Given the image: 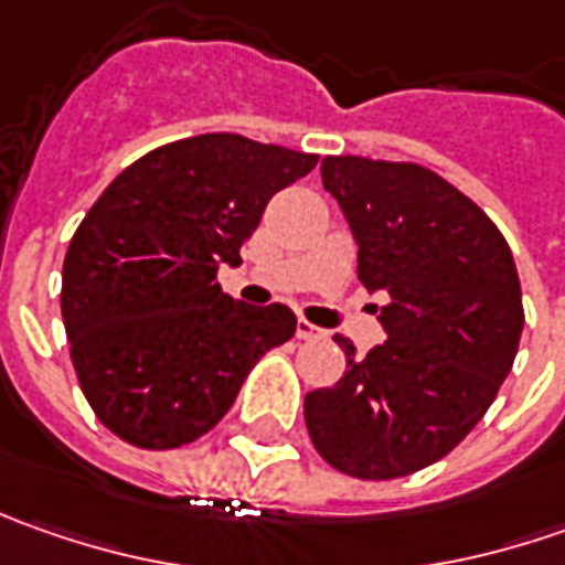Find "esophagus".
I'll use <instances>...</instances> for the list:
<instances>
[{"label":"esophagus","mask_w":565,"mask_h":565,"mask_svg":"<svg viewBox=\"0 0 565 565\" xmlns=\"http://www.w3.org/2000/svg\"><path fill=\"white\" fill-rule=\"evenodd\" d=\"M295 337L298 339H323L327 337V330H320V327L308 323V320H298V327H295Z\"/></svg>","instance_id":"34e87169"}]
</instances>
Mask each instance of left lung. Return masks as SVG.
Masks as SVG:
<instances>
[{
	"instance_id": "obj_1",
	"label": "left lung",
	"mask_w": 565,
	"mask_h": 565,
	"mask_svg": "<svg viewBox=\"0 0 565 565\" xmlns=\"http://www.w3.org/2000/svg\"><path fill=\"white\" fill-rule=\"evenodd\" d=\"M323 188L359 245V279L386 292V342L305 396L317 452L339 471L390 481L444 459L484 418L525 327L512 250L488 213L415 163L327 157Z\"/></svg>"
}]
</instances>
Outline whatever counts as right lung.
<instances>
[{"label":"right lung","instance_id":"right-lung-1","mask_svg":"<svg viewBox=\"0 0 565 565\" xmlns=\"http://www.w3.org/2000/svg\"><path fill=\"white\" fill-rule=\"evenodd\" d=\"M315 153L242 135L150 150L113 179L62 267V320L77 383L125 444L175 449L232 408L248 371L295 337L286 305H245L216 282L276 191Z\"/></svg>","mask_w":565,"mask_h":565}]
</instances>
